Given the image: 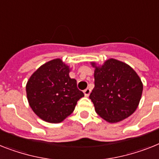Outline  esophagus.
Segmentation results:
<instances>
[{
    "instance_id": "1",
    "label": "esophagus",
    "mask_w": 159,
    "mask_h": 159,
    "mask_svg": "<svg viewBox=\"0 0 159 159\" xmlns=\"http://www.w3.org/2000/svg\"><path fill=\"white\" fill-rule=\"evenodd\" d=\"M90 93H91V90H90V89H89V88L85 89V90H84V93L85 97H89Z\"/></svg>"
}]
</instances>
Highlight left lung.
Here are the masks:
<instances>
[{"label": "left lung", "instance_id": "8db88e82", "mask_svg": "<svg viewBox=\"0 0 159 159\" xmlns=\"http://www.w3.org/2000/svg\"><path fill=\"white\" fill-rule=\"evenodd\" d=\"M94 68L95 87L89 98L99 116L108 123L127 119L138 107L143 91L141 78L128 64L115 58Z\"/></svg>", "mask_w": 159, "mask_h": 159}]
</instances>
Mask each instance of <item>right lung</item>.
Instances as JSON below:
<instances>
[{"instance_id": "obj_1", "label": "right lung", "mask_w": 159, "mask_h": 159, "mask_svg": "<svg viewBox=\"0 0 159 159\" xmlns=\"http://www.w3.org/2000/svg\"><path fill=\"white\" fill-rule=\"evenodd\" d=\"M70 66L61 58L41 65L26 84L30 107L38 117L50 124H58L71 115L79 99L84 97L76 80L69 75Z\"/></svg>"}]
</instances>
